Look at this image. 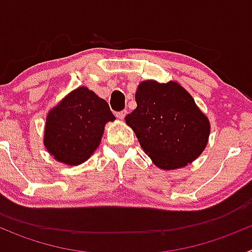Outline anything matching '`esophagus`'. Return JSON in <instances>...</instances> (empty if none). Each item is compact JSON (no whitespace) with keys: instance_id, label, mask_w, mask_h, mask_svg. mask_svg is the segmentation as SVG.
Returning a JSON list of instances; mask_svg holds the SVG:
<instances>
[{"instance_id":"obj_1","label":"esophagus","mask_w":252,"mask_h":252,"mask_svg":"<svg viewBox=\"0 0 252 252\" xmlns=\"http://www.w3.org/2000/svg\"><path fill=\"white\" fill-rule=\"evenodd\" d=\"M126 115H127V111L126 110H122V111H120V112H116V116H117L120 120H124L125 116Z\"/></svg>"}]
</instances>
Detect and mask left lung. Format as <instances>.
<instances>
[{
  "mask_svg": "<svg viewBox=\"0 0 252 252\" xmlns=\"http://www.w3.org/2000/svg\"><path fill=\"white\" fill-rule=\"evenodd\" d=\"M135 99L137 107L125 120L158 168H183L203 153L209 121L179 83L141 82Z\"/></svg>",
  "mask_w": 252,
  "mask_h": 252,
  "instance_id": "1",
  "label": "left lung"
}]
</instances>
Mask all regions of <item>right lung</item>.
<instances>
[{"mask_svg":"<svg viewBox=\"0 0 252 252\" xmlns=\"http://www.w3.org/2000/svg\"><path fill=\"white\" fill-rule=\"evenodd\" d=\"M113 120L104 99L79 87L48 113L44 145L58 161L79 165L98 148L104 125Z\"/></svg>","mask_w":252,"mask_h":252,"instance_id":"right-lung-1","label":"right lung"}]
</instances>
